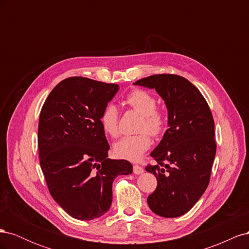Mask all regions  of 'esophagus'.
<instances>
[{"mask_svg":"<svg viewBox=\"0 0 249 249\" xmlns=\"http://www.w3.org/2000/svg\"><path fill=\"white\" fill-rule=\"evenodd\" d=\"M143 171H144V169H143L141 166H139V165H134L133 166V172L135 175H141Z\"/></svg>","mask_w":249,"mask_h":249,"instance_id":"1","label":"esophagus"}]
</instances>
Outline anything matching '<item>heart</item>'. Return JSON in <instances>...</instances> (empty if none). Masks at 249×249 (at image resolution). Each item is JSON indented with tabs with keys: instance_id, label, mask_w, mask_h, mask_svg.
Returning <instances> with one entry per match:
<instances>
[{
	"instance_id": "obj_1",
	"label": "heart",
	"mask_w": 249,
	"mask_h": 249,
	"mask_svg": "<svg viewBox=\"0 0 249 249\" xmlns=\"http://www.w3.org/2000/svg\"><path fill=\"white\" fill-rule=\"evenodd\" d=\"M125 102L141 115L138 125V132L141 133L122 138L115 143L113 149L115 156L120 159L138 161L152 144V140L147 133L148 132L154 137L161 135L166 125V118L161 110L156 108L157 101L155 96L145 90H133L127 94ZM100 124L104 132L109 136H118V110L114 104L110 103L105 106L100 115Z\"/></svg>"
}]
</instances>
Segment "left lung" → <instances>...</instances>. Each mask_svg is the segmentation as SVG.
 I'll use <instances>...</instances> for the list:
<instances>
[{"label":"left lung","mask_w":249,"mask_h":249,"mask_svg":"<svg viewBox=\"0 0 249 249\" xmlns=\"http://www.w3.org/2000/svg\"><path fill=\"white\" fill-rule=\"evenodd\" d=\"M155 89L168 112V129L150 153L158 165H147L158 185L147 197L157 215L175 218L187 213L210 182L216 155L214 119L199 90L177 74H154L134 83Z\"/></svg>","instance_id":"1"}]
</instances>
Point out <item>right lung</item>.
I'll list each match as a JSON object with an SVG mask.
<instances>
[{"mask_svg":"<svg viewBox=\"0 0 249 249\" xmlns=\"http://www.w3.org/2000/svg\"><path fill=\"white\" fill-rule=\"evenodd\" d=\"M118 89L117 84L71 77L52 90L40 112L38 150L49 191L79 220L107 213L113 180L133 172L129 161L109 159L100 124L103 109Z\"/></svg>","mask_w":249,"mask_h":249,"instance_id":"1","label":"right lung"}]
</instances>
